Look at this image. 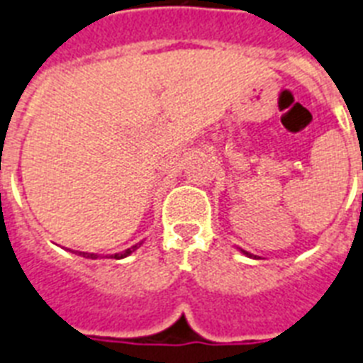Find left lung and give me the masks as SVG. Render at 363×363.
Returning a JSON list of instances; mask_svg holds the SVG:
<instances>
[{
  "mask_svg": "<svg viewBox=\"0 0 363 363\" xmlns=\"http://www.w3.org/2000/svg\"><path fill=\"white\" fill-rule=\"evenodd\" d=\"M240 251H242V253L245 255V257H251V253H247V251H243V249H240Z\"/></svg>",
  "mask_w": 363,
  "mask_h": 363,
  "instance_id": "obj_1",
  "label": "left lung"
}]
</instances>
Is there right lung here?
Masks as SVG:
<instances>
[{
    "label": "right lung",
    "instance_id": "1",
    "mask_svg": "<svg viewBox=\"0 0 363 363\" xmlns=\"http://www.w3.org/2000/svg\"><path fill=\"white\" fill-rule=\"evenodd\" d=\"M140 247V243H136V245H133V247H129V249H125V251H121V253H116V255H112V257H114V259H125V257H129V255L133 253V251H136V249ZM80 257H86V259H99V255H95V253H82V251H80Z\"/></svg>",
    "mask_w": 363,
    "mask_h": 363
}]
</instances>
